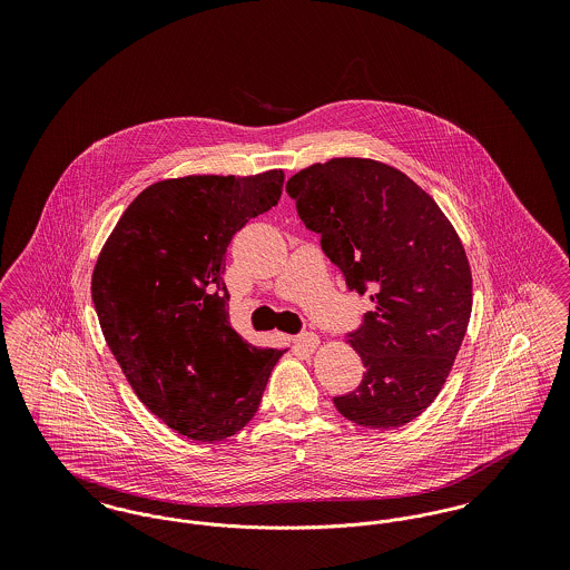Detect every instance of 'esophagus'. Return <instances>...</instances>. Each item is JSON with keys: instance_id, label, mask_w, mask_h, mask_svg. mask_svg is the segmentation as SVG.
Returning <instances> with one entry per match:
<instances>
[{"instance_id": "34e87169", "label": "esophagus", "mask_w": 570, "mask_h": 570, "mask_svg": "<svg viewBox=\"0 0 570 570\" xmlns=\"http://www.w3.org/2000/svg\"><path fill=\"white\" fill-rule=\"evenodd\" d=\"M293 344H295V348H298V351L314 353V351L318 348L321 340H318V335H314V333H301V335L293 337Z\"/></svg>"}]
</instances>
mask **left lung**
I'll return each instance as SVG.
<instances>
[{"mask_svg": "<svg viewBox=\"0 0 570 570\" xmlns=\"http://www.w3.org/2000/svg\"><path fill=\"white\" fill-rule=\"evenodd\" d=\"M348 291L374 312L348 333L365 374L333 397L348 421L395 430L444 386L472 312L465 249L434 198L402 170L365 158L312 164L286 184Z\"/></svg>", "mask_w": 570, "mask_h": 570, "instance_id": "1", "label": "left lung"}]
</instances>
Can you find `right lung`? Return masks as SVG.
<instances>
[{"label":"right lung","mask_w":570,"mask_h":570,"mask_svg":"<svg viewBox=\"0 0 570 570\" xmlns=\"http://www.w3.org/2000/svg\"><path fill=\"white\" fill-rule=\"evenodd\" d=\"M284 173L190 175L140 191L102 247L91 298L110 353L138 400L200 442L237 434L261 406L284 351L230 326L226 249L277 205Z\"/></svg>","instance_id":"1"}]
</instances>
